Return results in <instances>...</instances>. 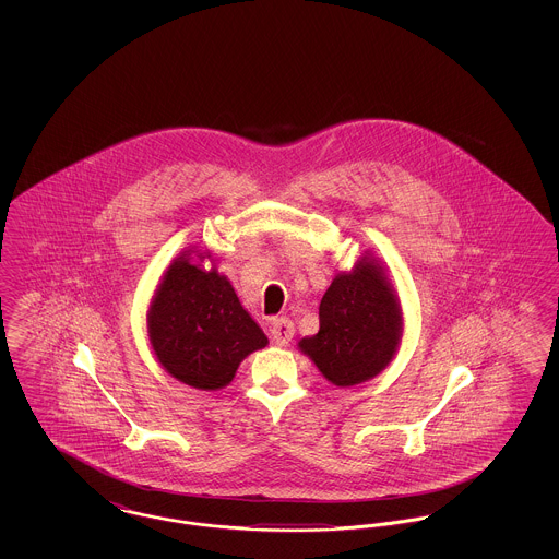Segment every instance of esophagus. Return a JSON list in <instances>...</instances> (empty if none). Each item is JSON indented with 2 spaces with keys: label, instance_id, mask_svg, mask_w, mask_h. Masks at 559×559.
<instances>
[{
  "label": "esophagus",
  "instance_id": "34e87169",
  "mask_svg": "<svg viewBox=\"0 0 559 559\" xmlns=\"http://www.w3.org/2000/svg\"><path fill=\"white\" fill-rule=\"evenodd\" d=\"M293 333H295V326L289 319H276L272 320V326H270V335H272V342L276 346H287L293 340Z\"/></svg>",
  "mask_w": 559,
  "mask_h": 559
}]
</instances>
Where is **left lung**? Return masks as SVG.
I'll use <instances>...</instances> for the list:
<instances>
[{
  "label": "left lung",
  "instance_id": "8db88e82",
  "mask_svg": "<svg viewBox=\"0 0 559 559\" xmlns=\"http://www.w3.org/2000/svg\"><path fill=\"white\" fill-rule=\"evenodd\" d=\"M319 317V333L299 340L297 347L333 385L369 381L396 358L402 306L388 267L372 251L335 274L320 299Z\"/></svg>",
  "mask_w": 559,
  "mask_h": 559
}]
</instances>
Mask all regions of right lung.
Instances as JSON below:
<instances>
[{"mask_svg":"<svg viewBox=\"0 0 559 559\" xmlns=\"http://www.w3.org/2000/svg\"><path fill=\"white\" fill-rule=\"evenodd\" d=\"M205 259L213 262L212 251L194 247L163 270L146 329L165 371L190 388L215 392L230 385L240 362L266 347L267 337L242 308L233 283L215 264L202 267Z\"/></svg>","mask_w":559,"mask_h":559,"instance_id":"right-lung-1","label":"right lung"}]
</instances>
